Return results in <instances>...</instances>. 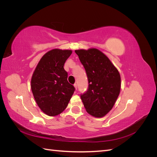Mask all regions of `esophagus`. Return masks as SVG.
<instances>
[{"mask_svg": "<svg viewBox=\"0 0 157 157\" xmlns=\"http://www.w3.org/2000/svg\"><path fill=\"white\" fill-rule=\"evenodd\" d=\"M74 86H75V88L76 90L77 89V84H74Z\"/></svg>", "mask_w": 157, "mask_h": 157, "instance_id": "obj_1", "label": "esophagus"}]
</instances>
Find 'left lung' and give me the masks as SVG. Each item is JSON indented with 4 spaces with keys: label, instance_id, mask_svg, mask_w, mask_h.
I'll use <instances>...</instances> for the list:
<instances>
[{
    "label": "left lung",
    "instance_id": "8db88e82",
    "mask_svg": "<svg viewBox=\"0 0 157 157\" xmlns=\"http://www.w3.org/2000/svg\"><path fill=\"white\" fill-rule=\"evenodd\" d=\"M75 53L86 71V92L80 94L86 111L103 117L111 110L121 91V76L107 57L96 48L78 50Z\"/></svg>",
    "mask_w": 157,
    "mask_h": 157
}]
</instances>
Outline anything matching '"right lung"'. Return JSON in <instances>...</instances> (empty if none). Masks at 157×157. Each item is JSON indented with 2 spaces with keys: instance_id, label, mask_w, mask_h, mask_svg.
<instances>
[{
  "instance_id": "1",
  "label": "right lung",
  "mask_w": 157,
  "mask_h": 157,
  "mask_svg": "<svg viewBox=\"0 0 157 157\" xmlns=\"http://www.w3.org/2000/svg\"><path fill=\"white\" fill-rule=\"evenodd\" d=\"M72 54L69 50H52L38 63L31 78L33 96L40 109L48 116H56L67 107L75 88L67 81L63 66Z\"/></svg>"
}]
</instances>
